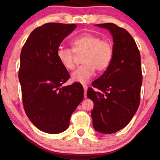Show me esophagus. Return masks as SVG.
<instances>
[{"mask_svg":"<svg viewBox=\"0 0 160 160\" xmlns=\"http://www.w3.org/2000/svg\"><path fill=\"white\" fill-rule=\"evenodd\" d=\"M83 87H84V98H87V85H85V84H84L83 85Z\"/></svg>","mask_w":160,"mask_h":160,"instance_id":"34e87169","label":"esophagus"}]
</instances>
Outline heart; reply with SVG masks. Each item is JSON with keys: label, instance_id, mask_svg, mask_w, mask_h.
<instances>
[{"label": "heart", "instance_id": "1", "mask_svg": "<svg viewBox=\"0 0 160 160\" xmlns=\"http://www.w3.org/2000/svg\"><path fill=\"white\" fill-rule=\"evenodd\" d=\"M72 49L60 47L57 50V58L67 70L75 67L76 54H83L84 65L77 68L71 73V80L81 84H86L95 74L106 71L113 58V43L106 39L89 32H85L74 38L71 41Z\"/></svg>", "mask_w": 160, "mask_h": 160}]
</instances>
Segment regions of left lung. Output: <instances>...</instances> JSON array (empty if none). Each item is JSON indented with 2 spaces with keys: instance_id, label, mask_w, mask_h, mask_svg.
I'll list each match as a JSON object with an SVG mask.
<instances>
[{
  "instance_id": "1",
  "label": "left lung",
  "mask_w": 160,
  "mask_h": 160,
  "mask_svg": "<svg viewBox=\"0 0 160 160\" xmlns=\"http://www.w3.org/2000/svg\"><path fill=\"white\" fill-rule=\"evenodd\" d=\"M110 30L114 53L110 66L94 81L87 98L92 100L91 115L96 131L111 134L126 127L135 115L141 100V54L132 36L113 23L98 24Z\"/></svg>"
}]
</instances>
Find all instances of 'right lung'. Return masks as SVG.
<instances>
[{"mask_svg": "<svg viewBox=\"0 0 160 160\" xmlns=\"http://www.w3.org/2000/svg\"><path fill=\"white\" fill-rule=\"evenodd\" d=\"M76 28L75 24H44L32 30L21 51L19 80L24 109L37 128L50 134L68 128L71 114L84 99L78 82L62 87L70 74L56 54Z\"/></svg>", "mask_w": 160, "mask_h": 160, "instance_id": "add662e5", "label": "right lung"}]
</instances>
